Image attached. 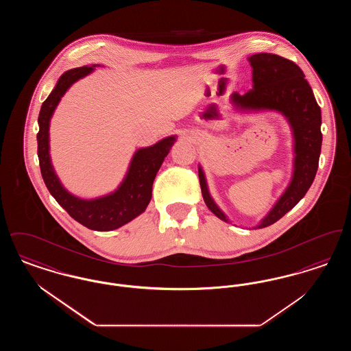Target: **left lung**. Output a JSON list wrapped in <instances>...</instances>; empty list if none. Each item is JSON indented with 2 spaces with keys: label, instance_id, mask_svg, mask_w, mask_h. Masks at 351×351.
I'll return each instance as SVG.
<instances>
[{
  "label": "left lung",
  "instance_id": "left-lung-1",
  "mask_svg": "<svg viewBox=\"0 0 351 351\" xmlns=\"http://www.w3.org/2000/svg\"><path fill=\"white\" fill-rule=\"evenodd\" d=\"M252 68V89L241 96L233 93L234 109L242 112L275 110L291 125L293 135V173L280 199L255 229L275 223L305 196L315 180L321 152V109L305 80L304 72L293 62L275 53H255L249 58ZM201 193L206 206L219 219L229 222L212 199L204 171L199 166Z\"/></svg>",
  "mask_w": 351,
  "mask_h": 351
}]
</instances>
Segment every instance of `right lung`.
<instances>
[{"label": "right lung", "instance_id": "right-lung-1", "mask_svg": "<svg viewBox=\"0 0 351 351\" xmlns=\"http://www.w3.org/2000/svg\"><path fill=\"white\" fill-rule=\"evenodd\" d=\"M95 67L96 66H84L64 72L47 100L42 104L38 117L39 133L36 135L38 158L43 182L53 199L68 215L90 230L110 232L123 226L146 210L151 200L154 179L175 143L176 135L163 138L150 147L135 151L126 176L114 192L92 200L79 199L69 193L60 183L51 165L49 133L51 117L68 88L93 72Z\"/></svg>", "mask_w": 351, "mask_h": 351}]
</instances>
